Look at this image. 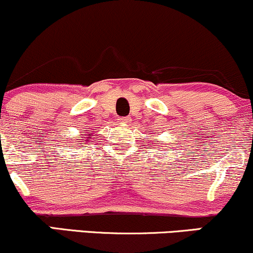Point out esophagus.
Wrapping results in <instances>:
<instances>
[{"mask_svg":"<svg viewBox=\"0 0 253 253\" xmlns=\"http://www.w3.org/2000/svg\"><path fill=\"white\" fill-rule=\"evenodd\" d=\"M129 117H124V118H118V122L119 123H123V124H127L129 123Z\"/></svg>","mask_w":253,"mask_h":253,"instance_id":"34e87169","label":"esophagus"}]
</instances>
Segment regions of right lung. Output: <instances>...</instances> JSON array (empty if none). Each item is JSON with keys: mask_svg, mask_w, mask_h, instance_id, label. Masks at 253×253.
<instances>
[{"mask_svg": "<svg viewBox=\"0 0 253 253\" xmlns=\"http://www.w3.org/2000/svg\"><path fill=\"white\" fill-rule=\"evenodd\" d=\"M86 131H89V130H86ZM86 134H87V132H86ZM84 136H86V135H84ZM87 136H88V137H86V142H88V138H90V136H92V135H87Z\"/></svg>", "mask_w": 253, "mask_h": 253, "instance_id": "obj_1", "label": "right lung"}]
</instances>
